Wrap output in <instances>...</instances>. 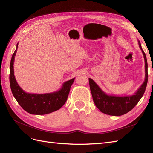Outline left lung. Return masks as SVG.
Segmentation results:
<instances>
[{"label": "left lung", "mask_w": 153, "mask_h": 153, "mask_svg": "<svg viewBox=\"0 0 153 153\" xmlns=\"http://www.w3.org/2000/svg\"><path fill=\"white\" fill-rule=\"evenodd\" d=\"M138 44L143 54L145 60V78L144 82L134 95L128 96L107 95L92 79L89 78V87L93 102L100 111L102 113L110 116H117L125 114L134 108L143 95L148 82V64L147 57L143 50L142 49L141 43L139 40Z\"/></svg>", "instance_id": "obj_1"}]
</instances>
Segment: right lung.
<instances>
[{
  "label": "right lung",
  "instance_id": "obj_1",
  "mask_svg": "<svg viewBox=\"0 0 153 153\" xmlns=\"http://www.w3.org/2000/svg\"><path fill=\"white\" fill-rule=\"evenodd\" d=\"M18 46V43L10 64V85L14 98L23 109L31 114H47L59 110L66 102L75 77L64 82L60 89L53 93L34 94L25 92L16 82L14 72V62Z\"/></svg>",
  "mask_w": 153,
  "mask_h": 153
}]
</instances>
